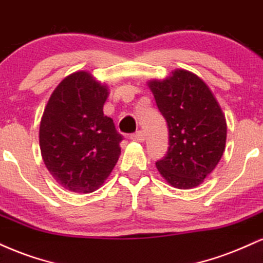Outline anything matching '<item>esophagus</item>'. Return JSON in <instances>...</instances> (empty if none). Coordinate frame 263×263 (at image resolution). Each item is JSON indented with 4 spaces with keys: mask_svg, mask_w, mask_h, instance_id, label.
Instances as JSON below:
<instances>
[{
    "mask_svg": "<svg viewBox=\"0 0 263 263\" xmlns=\"http://www.w3.org/2000/svg\"><path fill=\"white\" fill-rule=\"evenodd\" d=\"M130 139L133 141H138V143H143V141L145 140V135L144 133L141 130H139L135 133V134H132L130 135Z\"/></svg>",
    "mask_w": 263,
    "mask_h": 263,
    "instance_id": "esophagus-1",
    "label": "esophagus"
}]
</instances>
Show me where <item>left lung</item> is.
I'll list each match as a JSON object with an SVG mask.
<instances>
[{"label":"left lung","mask_w":263,"mask_h":263,"mask_svg":"<svg viewBox=\"0 0 263 263\" xmlns=\"http://www.w3.org/2000/svg\"><path fill=\"white\" fill-rule=\"evenodd\" d=\"M147 86L168 126L167 154L156 162L160 175L178 190L199 186L225 150L223 110L206 83L191 71L176 69Z\"/></svg>","instance_id":"1"}]
</instances>
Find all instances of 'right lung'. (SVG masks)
<instances>
[{
  "label": "right lung",
  "instance_id": "right-lung-1",
  "mask_svg": "<svg viewBox=\"0 0 263 263\" xmlns=\"http://www.w3.org/2000/svg\"><path fill=\"white\" fill-rule=\"evenodd\" d=\"M109 89L88 71L66 76L46 104L39 129L43 161L54 180L75 193L97 191L116 166L122 135L103 114Z\"/></svg>",
  "mask_w": 263,
  "mask_h": 263
}]
</instances>
